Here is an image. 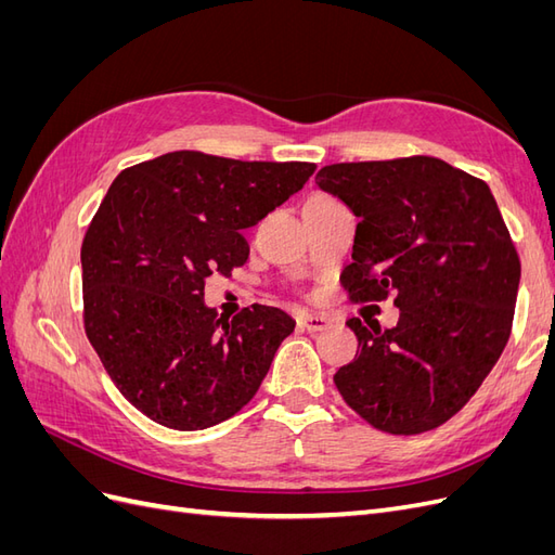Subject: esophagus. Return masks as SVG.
<instances>
[{
    "mask_svg": "<svg viewBox=\"0 0 555 555\" xmlns=\"http://www.w3.org/2000/svg\"><path fill=\"white\" fill-rule=\"evenodd\" d=\"M298 324H300V328H306V331H324L328 326V317L304 312L298 317Z\"/></svg>",
    "mask_w": 555,
    "mask_h": 555,
    "instance_id": "1",
    "label": "esophagus"
}]
</instances>
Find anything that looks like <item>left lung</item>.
<instances>
[{"instance_id":"8db88e82","label":"left lung","mask_w":555,"mask_h":555,"mask_svg":"<svg viewBox=\"0 0 555 555\" xmlns=\"http://www.w3.org/2000/svg\"><path fill=\"white\" fill-rule=\"evenodd\" d=\"M317 184L359 217L343 284L354 304L393 296V328L349 319L359 349L333 375L377 430L442 426L475 396L505 349L520 261L483 180L414 155L331 164Z\"/></svg>"}]
</instances>
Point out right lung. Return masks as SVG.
<instances>
[{"label":"right lung","instance_id":"right-lung-1","mask_svg":"<svg viewBox=\"0 0 555 555\" xmlns=\"http://www.w3.org/2000/svg\"><path fill=\"white\" fill-rule=\"evenodd\" d=\"M314 169L178 150L113 180L80 247L82 322L117 389L147 418L204 430L257 393L296 322L259 304L217 317L204 287L247 261L241 231Z\"/></svg>","mask_w":555,"mask_h":555}]
</instances>
